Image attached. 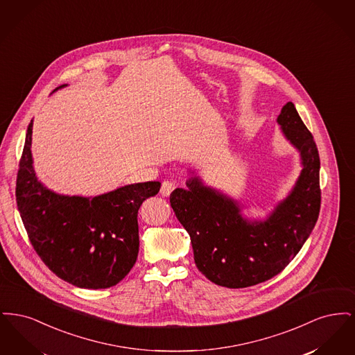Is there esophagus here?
I'll return each instance as SVG.
<instances>
[{"instance_id": "34e87169", "label": "esophagus", "mask_w": 355, "mask_h": 355, "mask_svg": "<svg viewBox=\"0 0 355 355\" xmlns=\"http://www.w3.org/2000/svg\"><path fill=\"white\" fill-rule=\"evenodd\" d=\"M175 189V184L173 181H164L161 186V194L164 197H169L170 193Z\"/></svg>"}]
</instances>
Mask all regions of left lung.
<instances>
[{
    "label": "left lung",
    "instance_id": "left-lung-1",
    "mask_svg": "<svg viewBox=\"0 0 355 355\" xmlns=\"http://www.w3.org/2000/svg\"><path fill=\"white\" fill-rule=\"evenodd\" d=\"M300 152L302 170L291 191L268 218L249 220L229 196L203 185L200 177L170 194L175 217L190 236L194 261L203 275L229 288L254 286L284 270L298 254L320 216V154L293 102L277 119ZM193 173V171H191Z\"/></svg>",
    "mask_w": 355,
    "mask_h": 355
}]
</instances>
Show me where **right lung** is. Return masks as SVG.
Segmentation results:
<instances>
[{"label":"right lung","mask_w":355,"mask_h":355,"mask_svg":"<svg viewBox=\"0 0 355 355\" xmlns=\"http://www.w3.org/2000/svg\"><path fill=\"white\" fill-rule=\"evenodd\" d=\"M32 130L33 119L19 161L16 201L35 253L57 277L74 286L117 285L137 261L138 209L159 191L161 182L122 186L96 197L58 194L37 178Z\"/></svg>","instance_id":"obj_1"}]
</instances>
